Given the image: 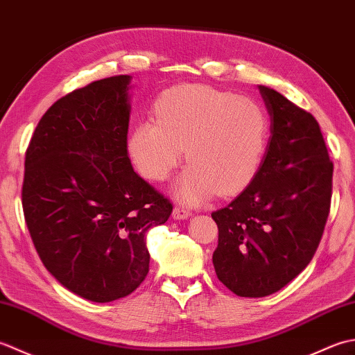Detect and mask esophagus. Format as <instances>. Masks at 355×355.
Segmentation results:
<instances>
[{"mask_svg": "<svg viewBox=\"0 0 355 355\" xmlns=\"http://www.w3.org/2000/svg\"><path fill=\"white\" fill-rule=\"evenodd\" d=\"M191 215H192L191 210L183 207V206H175L172 210L173 220H186V218H189Z\"/></svg>", "mask_w": 355, "mask_h": 355, "instance_id": "esophagus-1", "label": "esophagus"}]
</instances>
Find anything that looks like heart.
Wrapping results in <instances>:
<instances>
[{
  "instance_id": "obj_1",
  "label": "heart",
  "mask_w": 355,
  "mask_h": 355,
  "mask_svg": "<svg viewBox=\"0 0 355 355\" xmlns=\"http://www.w3.org/2000/svg\"><path fill=\"white\" fill-rule=\"evenodd\" d=\"M155 120H143L128 140L140 175L163 182L182 162L189 166L175 195L198 202L216 192L236 195L252 183L268 146V117L258 103L209 85L171 88L155 103Z\"/></svg>"
}]
</instances>
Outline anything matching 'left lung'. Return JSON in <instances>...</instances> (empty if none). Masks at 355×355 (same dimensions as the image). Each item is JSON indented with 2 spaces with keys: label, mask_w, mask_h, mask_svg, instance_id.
<instances>
[{
  "label": "left lung",
  "mask_w": 355,
  "mask_h": 355,
  "mask_svg": "<svg viewBox=\"0 0 355 355\" xmlns=\"http://www.w3.org/2000/svg\"><path fill=\"white\" fill-rule=\"evenodd\" d=\"M270 114V141L261 168L241 195L216 210L220 281L241 297L279 291L318 250L333 192V162L310 112L259 85Z\"/></svg>",
  "instance_id": "left-lung-1"
}]
</instances>
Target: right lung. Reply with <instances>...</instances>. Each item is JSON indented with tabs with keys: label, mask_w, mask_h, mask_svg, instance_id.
I'll return each mask as SVG.
<instances>
[{
	"label": "right lung",
	"mask_w": 355,
	"mask_h": 355,
	"mask_svg": "<svg viewBox=\"0 0 355 355\" xmlns=\"http://www.w3.org/2000/svg\"><path fill=\"white\" fill-rule=\"evenodd\" d=\"M130 82L120 74L61 97L26 153L22 209L36 252L58 282L92 302L145 281L146 232L172 214L128 157Z\"/></svg>",
	"instance_id": "right-lung-1"
}]
</instances>
